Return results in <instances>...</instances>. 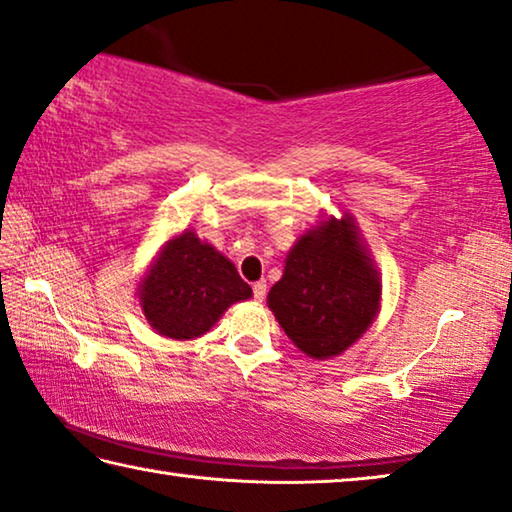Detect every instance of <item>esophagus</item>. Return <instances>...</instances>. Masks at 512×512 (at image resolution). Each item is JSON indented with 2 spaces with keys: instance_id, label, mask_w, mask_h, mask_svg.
Returning a JSON list of instances; mask_svg holds the SVG:
<instances>
[{
  "instance_id": "esophagus-1",
  "label": "esophagus",
  "mask_w": 512,
  "mask_h": 512,
  "mask_svg": "<svg viewBox=\"0 0 512 512\" xmlns=\"http://www.w3.org/2000/svg\"><path fill=\"white\" fill-rule=\"evenodd\" d=\"M253 294H255V300H259V303H262V300L266 298V282H264V280L255 282V285H253Z\"/></svg>"
}]
</instances>
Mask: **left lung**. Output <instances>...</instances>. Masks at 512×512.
I'll return each mask as SVG.
<instances>
[{"instance_id":"left-lung-1","label":"left lung","mask_w":512,"mask_h":512,"mask_svg":"<svg viewBox=\"0 0 512 512\" xmlns=\"http://www.w3.org/2000/svg\"><path fill=\"white\" fill-rule=\"evenodd\" d=\"M383 282L355 218L323 216L291 246L266 305L312 360L342 355L380 312Z\"/></svg>"}]
</instances>
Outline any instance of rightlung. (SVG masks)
Segmentation results:
<instances>
[{
  "mask_svg": "<svg viewBox=\"0 0 512 512\" xmlns=\"http://www.w3.org/2000/svg\"><path fill=\"white\" fill-rule=\"evenodd\" d=\"M145 319L175 342L202 337L227 307L253 296L230 259L193 230L170 237L136 289Z\"/></svg>",
  "mask_w": 512,
  "mask_h": 512,
  "instance_id": "add662e5",
  "label": "right lung"
}]
</instances>
